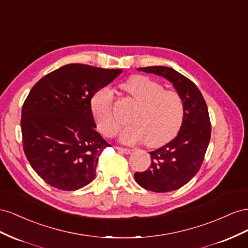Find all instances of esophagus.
<instances>
[{"instance_id": "esophagus-1", "label": "esophagus", "mask_w": 248, "mask_h": 248, "mask_svg": "<svg viewBox=\"0 0 248 248\" xmlns=\"http://www.w3.org/2000/svg\"><path fill=\"white\" fill-rule=\"evenodd\" d=\"M115 148L117 151H119L120 153H124V154H131L132 153V150L131 148H126V147H120V146H115Z\"/></svg>"}]
</instances>
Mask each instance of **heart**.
I'll return each mask as SVG.
<instances>
[{
  "mask_svg": "<svg viewBox=\"0 0 248 248\" xmlns=\"http://www.w3.org/2000/svg\"><path fill=\"white\" fill-rule=\"evenodd\" d=\"M122 88L138 106L132 113V123L120 133L126 143L145 140L150 147L170 141L179 133L185 117V105L180 93L165 90L158 82L144 76H135ZM91 109L98 131L105 136H114L119 124L113 112V96L108 90H100L91 101Z\"/></svg>",
  "mask_w": 248,
  "mask_h": 248,
  "instance_id": "obj_1",
  "label": "heart"
}]
</instances>
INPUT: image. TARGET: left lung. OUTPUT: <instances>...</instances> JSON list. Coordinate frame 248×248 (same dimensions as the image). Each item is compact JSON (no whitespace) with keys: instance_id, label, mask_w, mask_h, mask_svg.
Instances as JSON below:
<instances>
[{"instance_id":"left-lung-1","label":"left lung","mask_w":248,"mask_h":248,"mask_svg":"<svg viewBox=\"0 0 248 248\" xmlns=\"http://www.w3.org/2000/svg\"><path fill=\"white\" fill-rule=\"evenodd\" d=\"M138 70L165 78L182 96L185 117L178 136L150 153L151 166L135 172L139 185L153 192H170L183 187L200 170L211 138V123L206 101L196 85L166 66L139 67Z\"/></svg>"}]
</instances>
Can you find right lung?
<instances>
[{"instance_id": "right-lung-1", "label": "right lung", "mask_w": 248, "mask_h": 248, "mask_svg": "<svg viewBox=\"0 0 248 248\" xmlns=\"http://www.w3.org/2000/svg\"><path fill=\"white\" fill-rule=\"evenodd\" d=\"M122 72L73 63L41 78L31 89L20 119L23 147L48 185L75 191L94 180L98 157L111 145L95 131L91 98Z\"/></svg>"}]
</instances>
